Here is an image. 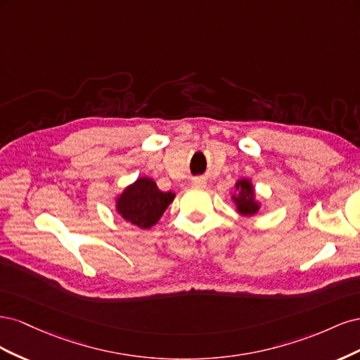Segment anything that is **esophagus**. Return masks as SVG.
<instances>
[{"mask_svg":"<svg viewBox=\"0 0 360 360\" xmlns=\"http://www.w3.org/2000/svg\"><path fill=\"white\" fill-rule=\"evenodd\" d=\"M192 184H193V186H197V188H201L205 184V179L204 177H193Z\"/></svg>","mask_w":360,"mask_h":360,"instance_id":"obj_1","label":"esophagus"}]
</instances>
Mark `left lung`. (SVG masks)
Returning a JSON list of instances; mask_svg holds the SVG:
<instances>
[{"label": "left lung", "instance_id": "left-lung-1", "mask_svg": "<svg viewBox=\"0 0 360 360\" xmlns=\"http://www.w3.org/2000/svg\"><path fill=\"white\" fill-rule=\"evenodd\" d=\"M236 188L238 189V193L236 195L234 201L237 202V209L243 214H255L258 212V204L254 200V188L249 180H240Z\"/></svg>", "mask_w": 360, "mask_h": 360}]
</instances>
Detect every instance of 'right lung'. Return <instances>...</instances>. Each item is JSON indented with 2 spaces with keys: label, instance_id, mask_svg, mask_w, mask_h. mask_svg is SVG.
<instances>
[{
  "label": "right lung",
  "instance_id": "obj_1",
  "mask_svg": "<svg viewBox=\"0 0 360 360\" xmlns=\"http://www.w3.org/2000/svg\"><path fill=\"white\" fill-rule=\"evenodd\" d=\"M174 200L172 192H162L156 183L143 177L129 186L117 201V210L126 221L139 228L155 225Z\"/></svg>",
  "mask_w": 360,
  "mask_h": 360
}]
</instances>
